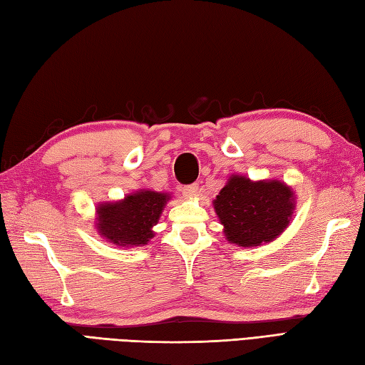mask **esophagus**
Here are the masks:
<instances>
[{"label":"esophagus","mask_w":365,"mask_h":365,"mask_svg":"<svg viewBox=\"0 0 365 365\" xmlns=\"http://www.w3.org/2000/svg\"><path fill=\"white\" fill-rule=\"evenodd\" d=\"M182 192H183V196L187 197V199H192V197H196V196H197V192H199V187H197V183L187 185V187H183V188H182Z\"/></svg>","instance_id":"esophagus-1"}]
</instances>
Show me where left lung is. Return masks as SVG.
Returning a JSON list of instances; mask_svg holds the SVG:
<instances>
[{"label": "left lung", "mask_w": 365, "mask_h": 365, "mask_svg": "<svg viewBox=\"0 0 365 365\" xmlns=\"http://www.w3.org/2000/svg\"><path fill=\"white\" fill-rule=\"evenodd\" d=\"M213 208L229 243L257 247L274 242L289 227L297 196L277 178L251 180L232 174L213 200Z\"/></svg>", "instance_id": "1"}]
</instances>
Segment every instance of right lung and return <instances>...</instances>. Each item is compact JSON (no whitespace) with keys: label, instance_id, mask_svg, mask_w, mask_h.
Listing matches in <instances>:
<instances>
[{"label":"right lung","instance_id":"obj_1","mask_svg":"<svg viewBox=\"0 0 365 365\" xmlns=\"http://www.w3.org/2000/svg\"><path fill=\"white\" fill-rule=\"evenodd\" d=\"M173 199L169 192L138 190L114 202H100L96 207L97 234L115 246H144L155 237L157 226L166 204Z\"/></svg>","mask_w":365,"mask_h":365}]
</instances>
